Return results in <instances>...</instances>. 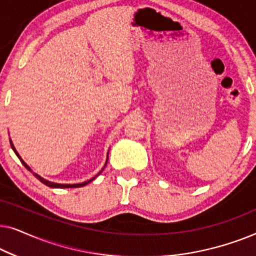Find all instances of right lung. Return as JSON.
<instances>
[{
	"label": "right lung",
	"instance_id": "right-lung-1",
	"mask_svg": "<svg viewBox=\"0 0 256 256\" xmlns=\"http://www.w3.org/2000/svg\"><path fill=\"white\" fill-rule=\"evenodd\" d=\"M10 146H12V150H14V152H15L16 155H17V157H18V158H20V163H22L23 166H26L28 170L31 171V172L34 174V176L37 178V180H40L42 183H43V184L48 185V186H50V188H82V186H85V185H87V184H88V183H90V182H92V180H96V178L98 176H99V174H100L101 172H102V170L104 169V166H106V164H107V160H108V154H107V160H106V163H104V166L102 168V170H101L100 172L96 174V176H94L93 178H90V180H88L84 182V183H78V184H59V183H54V182H50V180H44V178H43V177H40V174H36V172H34V171L31 170V168H30L29 166H28V164H26V162H24V160H22V157L20 156V154L17 152L16 148H15V146H14V144H12V140H10Z\"/></svg>",
	"mask_w": 256,
	"mask_h": 256
}]
</instances>
